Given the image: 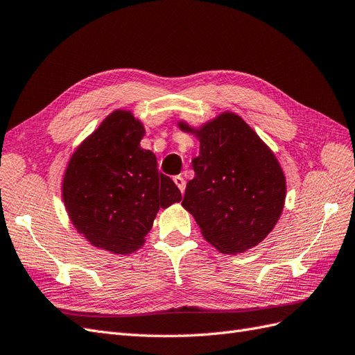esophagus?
Wrapping results in <instances>:
<instances>
[{
  "mask_svg": "<svg viewBox=\"0 0 355 355\" xmlns=\"http://www.w3.org/2000/svg\"><path fill=\"white\" fill-rule=\"evenodd\" d=\"M173 180H175L176 187L179 188V191L182 192V194H184V192H185V188H187V182H185V179L182 178V176H175V178H173Z\"/></svg>",
  "mask_w": 355,
  "mask_h": 355,
  "instance_id": "1",
  "label": "esophagus"
}]
</instances>
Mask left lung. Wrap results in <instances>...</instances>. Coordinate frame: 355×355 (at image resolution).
Instances as JSON below:
<instances>
[{
    "label": "left lung",
    "mask_w": 355,
    "mask_h": 355,
    "mask_svg": "<svg viewBox=\"0 0 355 355\" xmlns=\"http://www.w3.org/2000/svg\"><path fill=\"white\" fill-rule=\"evenodd\" d=\"M200 155L192 159L196 178L187 184L184 206L202 237L225 254H237L259 244L282 216L286 178L274 153L243 118L222 112L194 128Z\"/></svg>",
    "instance_id": "obj_1"
}]
</instances>
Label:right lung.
Listing matches in <instances>:
<instances>
[{
  "label": "right lung",
  "mask_w": 355,
  "mask_h": 355,
  "mask_svg": "<svg viewBox=\"0 0 355 355\" xmlns=\"http://www.w3.org/2000/svg\"><path fill=\"white\" fill-rule=\"evenodd\" d=\"M144 124L116 110L75 149L62 182L68 216L94 247L130 254L145 244L161 209L182 200L154 153L141 148Z\"/></svg>",
  "instance_id": "add662e5"
}]
</instances>
